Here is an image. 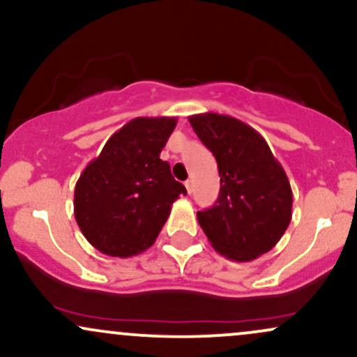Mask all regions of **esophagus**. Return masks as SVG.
Returning <instances> with one entry per match:
<instances>
[{"label": "esophagus", "mask_w": 357, "mask_h": 357, "mask_svg": "<svg viewBox=\"0 0 357 357\" xmlns=\"http://www.w3.org/2000/svg\"><path fill=\"white\" fill-rule=\"evenodd\" d=\"M184 186H186L188 195H191V192H192V181H191V179H188V181L184 183Z\"/></svg>", "instance_id": "1"}]
</instances>
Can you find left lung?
I'll return each instance as SVG.
<instances>
[{
    "instance_id": "8db88e82",
    "label": "left lung",
    "mask_w": 357,
    "mask_h": 357,
    "mask_svg": "<svg viewBox=\"0 0 357 357\" xmlns=\"http://www.w3.org/2000/svg\"><path fill=\"white\" fill-rule=\"evenodd\" d=\"M211 151L220 173V196L198 223L211 247L228 260L252 261L278 243L292 220V188L284 167L253 127L231 116L188 117Z\"/></svg>"
}]
</instances>
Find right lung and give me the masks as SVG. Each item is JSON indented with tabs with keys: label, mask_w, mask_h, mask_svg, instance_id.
Wrapping results in <instances>:
<instances>
[{
	"label": "right lung",
	"mask_w": 357,
	"mask_h": 357,
	"mask_svg": "<svg viewBox=\"0 0 357 357\" xmlns=\"http://www.w3.org/2000/svg\"><path fill=\"white\" fill-rule=\"evenodd\" d=\"M176 117H136L114 132L75 184L73 213L93 248L129 258L153 247L186 188L159 158Z\"/></svg>",
	"instance_id": "right-lung-1"
}]
</instances>
